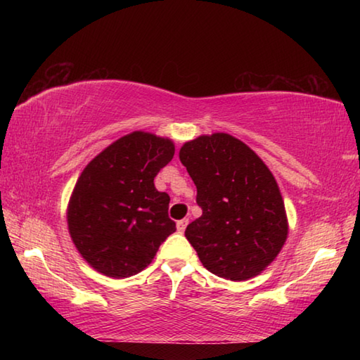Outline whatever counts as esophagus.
Listing matches in <instances>:
<instances>
[{"label":"esophagus","instance_id":"obj_1","mask_svg":"<svg viewBox=\"0 0 360 360\" xmlns=\"http://www.w3.org/2000/svg\"><path fill=\"white\" fill-rule=\"evenodd\" d=\"M187 224H188V219H186V217L176 222V227H178V231H184L186 227H187Z\"/></svg>","mask_w":360,"mask_h":360}]
</instances>
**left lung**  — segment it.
<instances>
[{"label": "left lung", "mask_w": 360, "mask_h": 360, "mask_svg": "<svg viewBox=\"0 0 360 360\" xmlns=\"http://www.w3.org/2000/svg\"><path fill=\"white\" fill-rule=\"evenodd\" d=\"M179 160L197 186L203 211L186 229L200 262L230 281L260 275L281 252L289 233L283 195L270 168L229 133L184 143Z\"/></svg>", "instance_id": "1"}]
</instances>
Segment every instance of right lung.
<instances>
[{
    "label": "right lung",
    "instance_id": "add662e5",
    "mask_svg": "<svg viewBox=\"0 0 360 360\" xmlns=\"http://www.w3.org/2000/svg\"><path fill=\"white\" fill-rule=\"evenodd\" d=\"M174 143L131 131L109 144L79 176L66 208L72 243L87 264L109 278L143 271L176 231L169 195L154 178L172 162Z\"/></svg>",
    "mask_w": 360,
    "mask_h": 360
}]
</instances>
